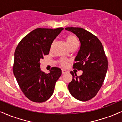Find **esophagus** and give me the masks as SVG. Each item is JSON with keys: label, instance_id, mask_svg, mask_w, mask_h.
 Masks as SVG:
<instances>
[{"label": "esophagus", "instance_id": "1", "mask_svg": "<svg viewBox=\"0 0 122 122\" xmlns=\"http://www.w3.org/2000/svg\"><path fill=\"white\" fill-rule=\"evenodd\" d=\"M66 73H68V71H66V70H64V69L62 70V74Z\"/></svg>", "mask_w": 122, "mask_h": 122}]
</instances>
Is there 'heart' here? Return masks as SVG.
Wrapping results in <instances>:
<instances>
[{
	"instance_id": "obj_1",
	"label": "heart",
	"mask_w": 122,
	"mask_h": 122,
	"mask_svg": "<svg viewBox=\"0 0 122 122\" xmlns=\"http://www.w3.org/2000/svg\"><path fill=\"white\" fill-rule=\"evenodd\" d=\"M66 42L67 45H68V47L71 49L72 47H77L78 45V40L76 37L73 35L69 34L66 37H65ZM68 63H69V61L68 60H60L59 61V64L61 66L63 67H66L68 65Z\"/></svg>"
}]
</instances>
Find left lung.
<instances>
[{"instance_id": "obj_1", "label": "left lung", "mask_w": 122, "mask_h": 122, "mask_svg": "<svg viewBox=\"0 0 122 122\" xmlns=\"http://www.w3.org/2000/svg\"><path fill=\"white\" fill-rule=\"evenodd\" d=\"M79 38L80 47L73 64L74 69L82 71L77 76L71 72L72 81L68 85L71 94L80 101H88L100 90L108 69V60L104 48L98 38L80 27H66Z\"/></svg>"}]
</instances>
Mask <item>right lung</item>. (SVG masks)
I'll return each instance as SVG.
<instances>
[{
    "label": "right lung",
    "mask_w": 122,
    "mask_h": 122,
    "mask_svg": "<svg viewBox=\"0 0 122 122\" xmlns=\"http://www.w3.org/2000/svg\"><path fill=\"white\" fill-rule=\"evenodd\" d=\"M64 28H37L18 43L13 73L22 92L31 101L42 103L51 97L61 70L53 67L48 73L40 69V59L49 53L53 41Z\"/></svg>",
    "instance_id": "1"
}]
</instances>
